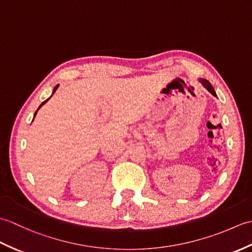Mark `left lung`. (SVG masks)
Instances as JSON below:
<instances>
[{
    "label": "left lung",
    "mask_w": 252,
    "mask_h": 252,
    "mask_svg": "<svg viewBox=\"0 0 252 252\" xmlns=\"http://www.w3.org/2000/svg\"><path fill=\"white\" fill-rule=\"evenodd\" d=\"M198 81H199V82L201 83L202 87L205 88V89L208 91V92H210L213 96H216V97H217V93H216V91H215V89H213V87H212L210 82L207 81L206 79H199V80H198Z\"/></svg>",
    "instance_id": "8db88e82"
}]
</instances>
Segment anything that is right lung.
Here are the masks:
<instances>
[{
	"mask_svg": "<svg viewBox=\"0 0 252 252\" xmlns=\"http://www.w3.org/2000/svg\"><path fill=\"white\" fill-rule=\"evenodd\" d=\"M58 87H60V84H57V85H56V87H55V88H54V90H53V93H52V95H51V97H52V96H53V94H54V93H55V92H56V90H57V89H58ZM51 97H49V98H47V99H46V100H44V101H43V103H42V104H41V105H40V106H39V108H37V109H36V111H35V112H34V116H33V118H34V117H35V115H36V112H37V111H39V109H40V108H41V107H42V106H43V105H44V104H45V103H46V101H47V100H49V99H50V98H51Z\"/></svg>",
	"mask_w": 252,
	"mask_h": 252,
	"instance_id": "1",
	"label": "right lung"
}]
</instances>
